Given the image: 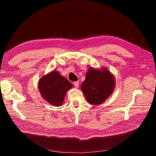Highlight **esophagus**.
I'll use <instances>...</instances> for the list:
<instances>
[{
    "label": "esophagus",
    "mask_w": 156,
    "mask_h": 156,
    "mask_svg": "<svg viewBox=\"0 0 156 156\" xmlns=\"http://www.w3.org/2000/svg\"><path fill=\"white\" fill-rule=\"evenodd\" d=\"M79 81L74 82V83H73V84H74V86H75V88H78V87H79Z\"/></svg>",
    "instance_id": "34e87169"
}]
</instances>
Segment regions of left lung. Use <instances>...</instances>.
Returning <instances> with one entry per match:
<instances>
[{
    "instance_id": "8db88e82",
    "label": "left lung",
    "mask_w": 156,
    "mask_h": 156,
    "mask_svg": "<svg viewBox=\"0 0 156 156\" xmlns=\"http://www.w3.org/2000/svg\"><path fill=\"white\" fill-rule=\"evenodd\" d=\"M115 84V77L106 68H90L81 88L89 103L99 105L111 95Z\"/></svg>"
}]
</instances>
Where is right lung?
I'll return each instance as SVG.
<instances>
[{"label": "right lung", "instance_id": "right-lung-1", "mask_svg": "<svg viewBox=\"0 0 156 156\" xmlns=\"http://www.w3.org/2000/svg\"><path fill=\"white\" fill-rule=\"evenodd\" d=\"M73 87L67 79L56 70L44 75L38 82L41 96L50 104L56 107L62 105L66 94Z\"/></svg>", "mask_w": 156, "mask_h": 156}]
</instances>
